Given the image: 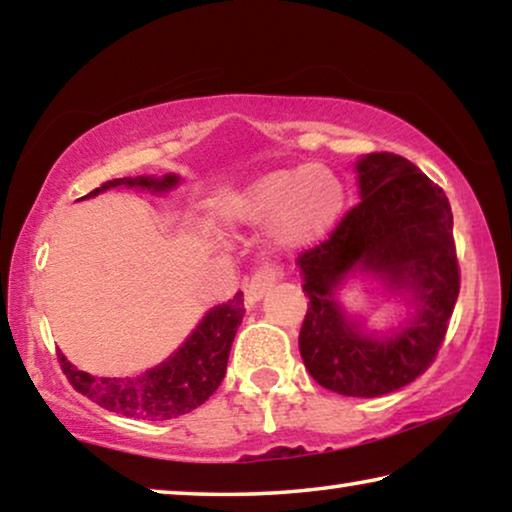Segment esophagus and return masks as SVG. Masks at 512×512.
<instances>
[{"instance_id": "1", "label": "esophagus", "mask_w": 512, "mask_h": 512, "mask_svg": "<svg viewBox=\"0 0 512 512\" xmlns=\"http://www.w3.org/2000/svg\"><path fill=\"white\" fill-rule=\"evenodd\" d=\"M278 273L273 269H259L253 276L246 280V305L248 308H255L259 299H264V294L276 285Z\"/></svg>"}]
</instances>
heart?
Listing matches in <instances>:
<instances>
[{
	"mask_svg": "<svg viewBox=\"0 0 512 512\" xmlns=\"http://www.w3.org/2000/svg\"><path fill=\"white\" fill-rule=\"evenodd\" d=\"M345 183L324 165H296L266 172L248 186L216 200L225 227H262L276 250H299L324 239L345 213Z\"/></svg>",
	"mask_w": 512,
	"mask_h": 512,
	"instance_id": "obj_1",
	"label": "heart"
}]
</instances>
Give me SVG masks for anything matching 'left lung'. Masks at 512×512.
<instances>
[{"label": "left lung", "instance_id": "8db88e82", "mask_svg": "<svg viewBox=\"0 0 512 512\" xmlns=\"http://www.w3.org/2000/svg\"><path fill=\"white\" fill-rule=\"evenodd\" d=\"M361 202L335 232L296 259L308 315L299 349L319 386L347 398H379L407 386L434 361L460 294L453 213L444 190L407 158L365 154L354 163ZM368 275L403 308L375 330L339 299Z\"/></svg>", "mask_w": 512, "mask_h": 512}]
</instances>
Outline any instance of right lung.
Returning <instances> with one entry per match:
<instances>
[{"label":"right lung","instance_id":"1","mask_svg":"<svg viewBox=\"0 0 512 512\" xmlns=\"http://www.w3.org/2000/svg\"><path fill=\"white\" fill-rule=\"evenodd\" d=\"M179 181V174L172 172L163 177L142 174V177L112 179L105 181L101 188L91 190L82 200L96 197L110 188H135L147 190L151 195H165L177 188ZM241 319L243 294L239 292L232 301L213 305L204 312L200 324L181 342L177 352L133 377H94L75 368L61 352L59 363L75 391L101 404L103 409L126 418H140V421H170L200 407L220 386Z\"/></svg>","mask_w":512,"mask_h":512}]
</instances>
